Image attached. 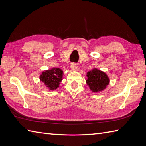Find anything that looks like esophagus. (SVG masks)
Wrapping results in <instances>:
<instances>
[{
    "instance_id": "1",
    "label": "esophagus",
    "mask_w": 146,
    "mask_h": 146,
    "mask_svg": "<svg viewBox=\"0 0 146 146\" xmlns=\"http://www.w3.org/2000/svg\"><path fill=\"white\" fill-rule=\"evenodd\" d=\"M70 69L71 70L76 71L77 70V65L76 64H72L70 65Z\"/></svg>"
}]
</instances>
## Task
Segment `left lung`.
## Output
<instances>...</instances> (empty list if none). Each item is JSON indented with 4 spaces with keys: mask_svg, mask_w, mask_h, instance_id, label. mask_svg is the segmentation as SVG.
<instances>
[{
    "mask_svg": "<svg viewBox=\"0 0 146 146\" xmlns=\"http://www.w3.org/2000/svg\"><path fill=\"white\" fill-rule=\"evenodd\" d=\"M86 83L94 93L102 91L109 84L110 79L106 74L94 68L87 72Z\"/></svg>",
    "mask_w": 146,
    "mask_h": 146,
    "instance_id": "1",
    "label": "left lung"
}]
</instances>
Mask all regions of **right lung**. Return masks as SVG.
Listing matches in <instances>:
<instances>
[{
    "instance_id": "right-lung-1",
    "label": "right lung",
    "mask_w": 146,
    "mask_h": 146,
    "mask_svg": "<svg viewBox=\"0 0 146 146\" xmlns=\"http://www.w3.org/2000/svg\"><path fill=\"white\" fill-rule=\"evenodd\" d=\"M62 77L63 71L62 69L59 68H53L43 71L40 76V79L50 89V90H55L59 87Z\"/></svg>"
}]
</instances>
